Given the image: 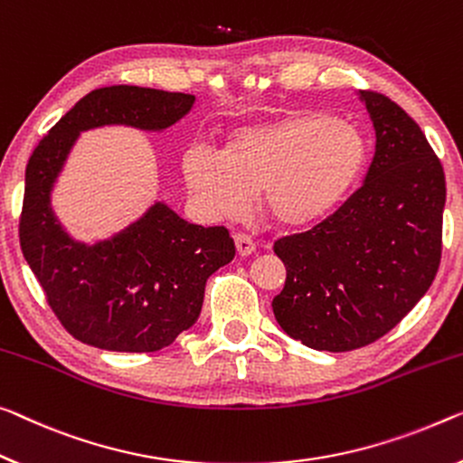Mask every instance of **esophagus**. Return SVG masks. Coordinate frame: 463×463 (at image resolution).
<instances>
[{"mask_svg": "<svg viewBox=\"0 0 463 463\" xmlns=\"http://www.w3.org/2000/svg\"><path fill=\"white\" fill-rule=\"evenodd\" d=\"M233 241H236L240 256H250L256 250L254 240L250 236H246V233H236V236H233Z\"/></svg>", "mask_w": 463, "mask_h": 463, "instance_id": "34e87169", "label": "esophagus"}]
</instances>
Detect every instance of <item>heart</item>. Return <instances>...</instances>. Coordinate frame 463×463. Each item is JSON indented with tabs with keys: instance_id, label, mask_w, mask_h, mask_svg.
I'll return each instance as SVG.
<instances>
[{
	"instance_id": "heart-1",
	"label": "heart",
	"mask_w": 463,
	"mask_h": 463,
	"mask_svg": "<svg viewBox=\"0 0 463 463\" xmlns=\"http://www.w3.org/2000/svg\"><path fill=\"white\" fill-rule=\"evenodd\" d=\"M364 163V140L352 126L325 113H296L236 132L225 151L192 142L182 169L196 203L225 215L260 207L279 225L302 227L344 201Z\"/></svg>"
}]
</instances>
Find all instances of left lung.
<instances>
[{
	"instance_id": "left-lung-1",
	"label": "left lung",
	"mask_w": 463,
	"mask_h": 463,
	"mask_svg": "<svg viewBox=\"0 0 463 463\" xmlns=\"http://www.w3.org/2000/svg\"><path fill=\"white\" fill-rule=\"evenodd\" d=\"M360 99L376 134L364 184L312 230L273 246L288 271L275 318L312 350L350 352L385 335L440 262L443 165L400 105L374 90Z\"/></svg>"
}]
</instances>
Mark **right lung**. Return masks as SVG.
<instances>
[{"instance_id":"1","label":"right lung","mask_w":463,"mask_h":463,"mask_svg":"<svg viewBox=\"0 0 463 463\" xmlns=\"http://www.w3.org/2000/svg\"><path fill=\"white\" fill-rule=\"evenodd\" d=\"M194 95L142 87L90 90L34 148L26 165L20 246L47 302L70 335L109 352H157L201 315L204 286L236 254L225 227L184 222L155 203L109 240L84 244L63 232L52 190L78 134L101 126L159 132Z\"/></svg>"}]
</instances>
